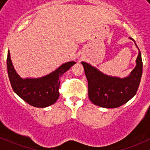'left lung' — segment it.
Segmentation results:
<instances>
[{
  "label": "left lung",
  "mask_w": 150,
  "mask_h": 150,
  "mask_svg": "<svg viewBox=\"0 0 150 150\" xmlns=\"http://www.w3.org/2000/svg\"><path fill=\"white\" fill-rule=\"evenodd\" d=\"M129 38L138 49L134 39ZM81 63L88 80V98L95 105L104 108H116L125 104L137 93L143 72L140 50L136 66L131 74L124 78L109 76L86 62Z\"/></svg>",
  "instance_id": "1"
}]
</instances>
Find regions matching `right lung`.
Segmentation results:
<instances>
[{
  "label": "right lung",
  "instance_id": "1",
  "mask_svg": "<svg viewBox=\"0 0 150 150\" xmlns=\"http://www.w3.org/2000/svg\"><path fill=\"white\" fill-rule=\"evenodd\" d=\"M75 62L63 64L46 76L38 78H22L16 71L8 50L6 66L13 91L22 100L35 107L44 108L55 104L59 97V78L71 68Z\"/></svg>",
  "mask_w": 150,
  "mask_h": 150
}]
</instances>
